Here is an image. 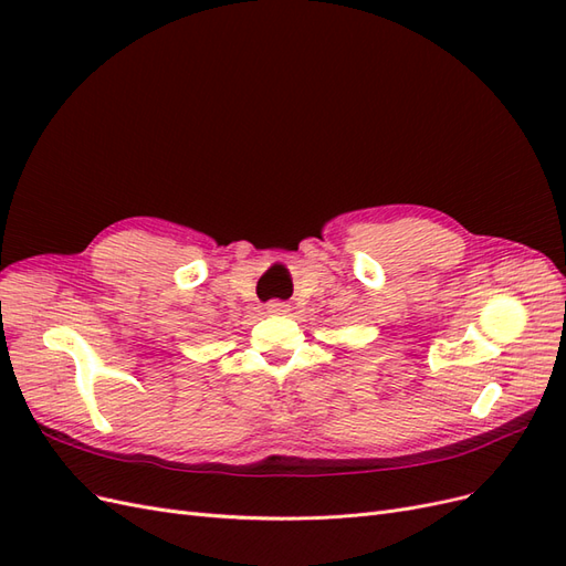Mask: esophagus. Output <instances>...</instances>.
Segmentation results:
<instances>
[{
  "label": "esophagus",
  "instance_id": "1",
  "mask_svg": "<svg viewBox=\"0 0 566 566\" xmlns=\"http://www.w3.org/2000/svg\"><path fill=\"white\" fill-rule=\"evenodd\" d=\"M266 312H269V314H285V312H287V304L281 302V300H271V302L266 304Z\"/></svg>",
  "mask_w": 566,
  "mask_h": 566
}]
</instances>
